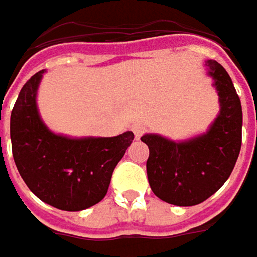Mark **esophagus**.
Returning <instances> with one entry per match:
<instances>
[{
  "label": "esophagus",
  "mask_w": 257,
  "mask_h": 257,
  "mask_svg": "<svg viewBox=\"0 0 257 257\" xmlns=\"http://www.w3.org/2000/svg\"><path fill=\"white\" fill-rule=\"evenodd\" d=\"M132 131H134V134H135L136 139H139V138L142 136L143 132L146 131V128H145L143 125H141V123H135V125L132 126Z\"/></svg>",
  "instance_id": "esophagus-1"
}]
</instances>
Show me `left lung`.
<instances>
[{"label": "left lung", "instance_id": "8db88e82", "mask_svg": "<svg viewBox=\"0 0 257 257\" xmlns=\"http://www.w3.org/2000/svg\"><path fill=\"white\" fill-rule=\"evenodd\" d=\"M205 66L221 106L208 131L179 142L158 134L141 138L149 148L146 172L152 191L179 207L197 205L215 194L231 176L242 145V105L231 77L215 60Z\"/></svg>", "mask_w": 257, "mask_h": 257}]
</instances>
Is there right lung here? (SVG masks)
<instances>
[{
    "mask_svg": "<svg viewBox=\"0 0 257 257\" xmlns=\"http://www.w3.org/2000/svg\"><path fill=\"white\" fill-rule=\"evenodd\" d=\"M43 73L41 70L26 81L12 108V156L22 180L39 200L63 211L90 208L105 197L134 132L111 138H70L52 132L36 105Z\"/></svg>",
    "mask_w": 257,
    "mask_h": 257,
    "instance_id": "right-lung-1",
    "label": "right lung"
}]
</instances>
